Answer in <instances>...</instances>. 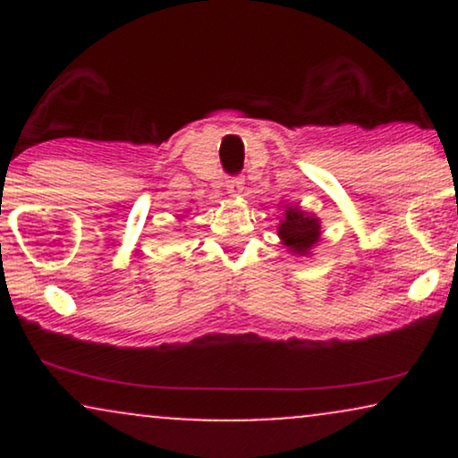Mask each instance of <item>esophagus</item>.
<instances>
[{"label": "esophagus", "mask_w": 458, "mask_h": 458, "mask_svg": "<svg viewBox=\"0 0 458 458\" xmlns=\"http://www.w3.org/2000/svg\"><path fill=\"white\" fill-rule=\"evenodd\" d=\"M243 178H233V181H228V185H225V189H228V193L233 198H236V196H241V193H243Z\"/></svg>", "instance_id": "esophagus-1"}]
</instances>
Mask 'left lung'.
Here are the masks:
<instances>
[{"label":"left lung","mask_w":458,"mask_h":458,"mask_svg":"<svg viewBox=\"0 0 458 458\" xmlns=\"http://www.w3.org/2000/svg\"><path fill=\"white\" fill-rule=\"evenodd\" d=\"M277 236L293 256L308 259L320 243V217L303 211L297 204H286L277 224Z\"/></svg>","instance_id":"8db88e82"}]
</instances>
